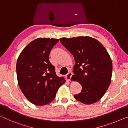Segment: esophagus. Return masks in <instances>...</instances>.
<instances>
[{
    "instance_id": "obj_1",
    "label": "esophagus",
    "mask_w": 128,
    "mask_h": 128,
    "mask_svg": "<svg viewBox=\"0 0 128 128\" xmlns=\"http://www.w3.org/2000/svg\"><path fill=\"white\" fill-rule=\"evenodd\" d=\"M72 76V72L68 73V74H66V78L67 79V80H68V81H70Z\"/></svg>"
}]
</instances>
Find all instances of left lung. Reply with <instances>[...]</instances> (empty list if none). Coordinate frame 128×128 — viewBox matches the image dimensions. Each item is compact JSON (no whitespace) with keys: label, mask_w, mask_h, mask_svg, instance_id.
Masks as SVG:
<instances>
[{"label":"left lung","mask_w":128,"mask_h":128,"mask_svg":"<svg viewBox=\"0 0 128 128\" xmlns=\"http://www.w3.org/2000/svg\"><path fill=\"white\" fill-rule=\"evenodd\" d=\"M60 41L74 56L72 80L76 79L82 87L74 96L86 104L97 102L105 94L111 82L112 60L100 42L90 37L61 38Z\"/></svg>","instance_id":"left-lung-1"}]
</instances>
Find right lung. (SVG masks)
<instances>
[{"label":"right lung","instance_id":"1","mask_svg":"<svg viewBox=\"0 0 128 128\" xmlns=\"http://www.w3.org/2000/svg\"><path fill=\"white\" fill-rule=\"evenodd\" d=\"M58 39L38 38L30 42L18 56L17 78L22 92L29 102L37 106L53 101L59 87L65 83L56 75L49 60L52 48Z\"/></svg>","mask_w":128,"mask_h":128}]
</instances>
